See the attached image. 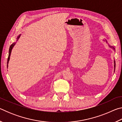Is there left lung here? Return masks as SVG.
Wrapping results in <instances>:
<instances>
[{
  "label": "left lung",
  "mask_w": 122,
  "mask_h": 122,
  "mask_svg": "<svg viewBox=\"0 0 122 122\" xmlns=\"http://www.w3.org/2000/svg\"><path fill=\"white\" fill-rule=\"evenodd\" d=\"M104 40V41L106 40V42L107 43V44H108V46H109V47H110V48H111V49H112L114 51H115V49L114 47H113V46H110V45L109 44V43L108 42V41H107L106 40V39H105V40ZM113 63H114V72H115V67H116V63H115V60H114V61H113Z\"/></svg>",
  "instance_id": "8db88e82"
}]
</instances>
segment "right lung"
<instances>
[{"instance_id":"obj_1","label":"right lung","mask_w":122,"mask_h":122,"mask_svg":"<svg viewBox=\"0 0 122 122\" xmlns=\"http://www.w3.org/2000/svg\"><path fill=\"white\" fill-rule=\"evenodd\" d=\"M20 36H21V34H20L19 36H18L17 38H16V41H17L18 40H19V39L20 38ZM16 42H13V44H12L11 46H10V48H9V57H8V59H7V67L8 68V64H9V61H10V56H11V51H12V49H13V47L15 46V45L16 44Z\"/></svg>"}]
</instances>
